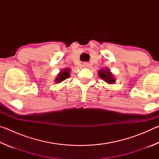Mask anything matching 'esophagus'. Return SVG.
<instances>
[{
    "label": "esophagus",
    "mask_w": 159,
    "mask_h": 159,
    "mask_svg": "<svg viewBox=\"0 0 159 159\" xmlns=\"http://www.w3.org/2000/svg\"><path fill=\"white\" fill-rule=\"evenodd\" d=\"M88 65H89V64H88V63H87V62H85V63H83V66H84V67H88Z\"/></svg>",
    "instance_id": "esophagus-1"
}]
</instances>
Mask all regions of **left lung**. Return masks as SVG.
<instances>
[{
	"mask_svg": "<svg viewBox=\"0 0 159 159\" xmlns=\"http://www.w3.org/2000/svg\"><path fill=\"white\" fill-rule=\"evenodd\" d=\"M99 76L101 79H103L104 81L109 83V84H113L116 82V80L114 79V76L112 74V73L110 71L109 69L105 68L104 69H101L100 71H98Z\"/></svg>",
	"mask_w": 159,
	"mask_h": 159,
	"instance_id": "8db88e82",
	"label": "left lung"
}]
</instances>
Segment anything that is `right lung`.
<instances>
[{"mask_svg": "<svg viewBox=\"0 0 159 159\" xmlns=\"http://www.w3.org/2000/svg\"><path fill=\"white\" fill-rule=\"evenodd\" d=\"M71 70L70 69H64L61 70V71L58 74L57 77L55 79V82L56 83H61L63 80H66V79H68L70 76V74L69 72Z\"/></svg>", "mask_w": 159, "mask_h": 159, "instance_id": "1", "label": "right lung"}]
</instances>
